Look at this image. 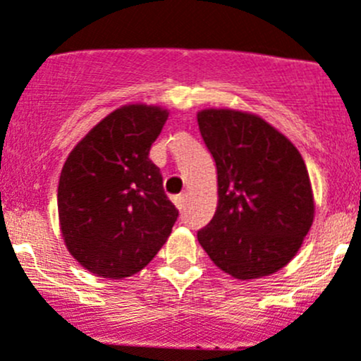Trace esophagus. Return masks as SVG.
Segmentation results:
<instances>
[{
  "instance_id": "34e87169",
  "label": "esophagus",
  "mask_w": 361,
  "mask_h": 361,
  "mask_svg": "<svg viewBox=\"0 0 361 361\" xmlns=\"http://www.w3.org/2000/svg\"><path fill=\"white\" fill-rule=\"evenodd\" d=\"M173 203L177 205V209H184L185 205V195H177L173 196Z\"/></svg>"
}]
</instances>
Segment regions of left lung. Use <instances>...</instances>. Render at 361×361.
<instances>
[{
  "label": "left lung",
  "mask_w": 361,
  "mask_h": 361,
  "mask_svg": "<svg viewBox=\"0 0 361 361\" xmlns=\"http://www.w3.org/2000/svg\"><path fill=\"white\" fill-rule=\"evenodd\" d=\"M198 126L217 169V209L198 231L214 263L247 281L290 263L314 219L309 173L283 133L252 114L210 109Z\"/></svg>",
  "instance_id": "8db88e82"
}]
</instances>
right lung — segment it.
Wrapping results in <instances>:
<instances>
[{"label": "right lung", "mask_w": 361, "mask_h": 361, "mask_svg": "<svg viewBox=\"0 0 361 361\" xmlns=\"http://www.w3.org/2000/svg\"><path fill=\"white\" fill-rule=\"evenodd\" d=\"M169 112L126 105L96 124L68 156L59 177L61 233L84 269L109 279L140 272L179 217L149 151Z\"/></svg>", "instance_id": "obj_1"}]
</instances>
